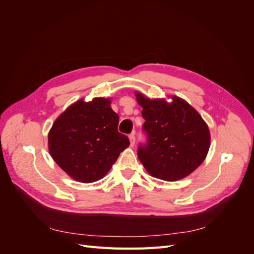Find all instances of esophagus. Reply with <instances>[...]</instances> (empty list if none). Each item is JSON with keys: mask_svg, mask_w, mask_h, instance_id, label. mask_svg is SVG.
Listing matches in <instances>:
<instances>
[{"mask_svg": "<svg viewBox=\"0 0 254 254\" xmlns=\"http://www.w3.org/2000/svg\"><path fill=\"white\" fill-rule=\"evenodd\" d=\"M129 140H130V145L134 146V144H135V135H134V133H130L129 134Z\"/></svg>", "mask_w": 254, "mask_h": 254, "instance_id": "esophagus-1", "label": "esophagus"}]
</instances>
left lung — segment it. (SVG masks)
Instances as JSON below:
<instances>
[{"label":"left lung","mask_w":254,"mask_h":254,"mask_svg":"<svg viewBox=\"0 0 254 254\" xmlns=\"http://www.w3.org/2000/svg\"><path fill=\"white\" fill-rule=\"evenodd\" d=\"M145 122L146 142L137 158L151 176L165 181L184 178L200 165L210 148V131L202 118L183 99L145 98L136 93Z\"/></svg>","instance_id":"left-lung-1"}]
</instances>
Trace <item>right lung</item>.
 I'll list each match as a JSON object with an SVG mask.
<instances>
[{
    "mask_svg": "<svg viewBox=\"0 0 254 254\" xmlns=\"http://www.w3.org/2000/svg\"><path fill=\"white\" fill-rule=\"evenodd\" d=\"M119 121L109 99L74 103L59 115L49 133L52 158L79 182L102 179L130 144L128 136L119 132Z\"/></svg>",
    "mask_w": 254,
    "mask_h": 254,
    "instance_id": "1",
    "label": "right lung"
}]
</instances>
